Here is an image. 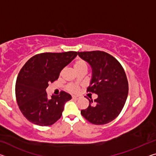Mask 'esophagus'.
Listing matches in <instances>:
<instances>
[{
  "mask_svg": "<svg viewBox=\"0 0 156 156\" xmlns=\"http://www.w3.org/2000/svg\"><path fill=\"white\" fill-rule=\"evenodd\" d=\"M79 98H80V97L79 96H72V99H73V100H78Z\"/></svg>",
  "mask_w": 156,
  "mask_h": 156,
  "instance_id": "esophagus-1",
  "label": "esophagus"
}]
</instances>
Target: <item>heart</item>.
<instances>
[{"label": "heart", "mask_w": 156, "mask_h": 156, "mask_svg": "<svg viewBox=\"0 0 156 156\" xmlns=\"http://www.w3.org/2000/svg\"><path fill=\"white\" fill-rule=\"evenodd\" d=\"M73 67H74L75 70L76 72H78L79 70L81 69L84 67H87V66L86 62L84 61V60H81V59H77L75 60L74 63H73ZM79 89H80V85L78 84H75V83H72V84H69L67 86V91L72 92V93H76L77 92Z\"/></svg>", "instance_id": "heart-1"}]
</instances>
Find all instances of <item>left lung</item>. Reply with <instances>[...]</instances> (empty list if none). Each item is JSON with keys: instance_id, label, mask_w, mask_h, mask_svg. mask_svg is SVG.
<instances>
[{"instance_id": "8db88e82", "label": "left lung", "mask_w": 156, "mask_h": 156, "mask_svg": "<svg viewBox=\"0 0 156 156\" xmlns=\"http://www.w3.org/2000/svg\"><path fill=\"white\" fill-rule=\"evenodd\" d=\"M92 68V79L87 92L98 94L89 99V107L81 114L94 125H105L115 119L128 96L129 84L125 70L112 55L101 51L78 52ZM93 104H92V103Z\"/></svg>"}]
</instances>
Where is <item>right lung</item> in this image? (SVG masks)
<instances>
[{"mask_svg":"<svg viewBox=\"0 0 156 156\" xmlns=\"http://www.w3.org/2000/svg\"><path fill=\"white\" fill-rule=\"evenodd\" d=\"M77 55L76 51L42 53L31 57L21 69L16 82V98L21 113L30 122L50 126L61 117L64 105L72 96L62 91L58 96L49 98L45 90Z\"/></svg>","mask_w":156,"mask_h":156,"instance_id":"obj_1","label":"right lung"}]
</instances>
